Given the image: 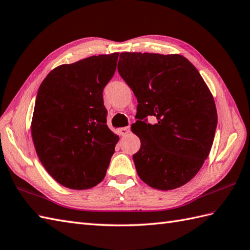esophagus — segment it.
<instances>
[{"instance_id":"34e87169","label":"esophagus","mask_w":250,"mask_h":250,"mask_svg":"<svg viewBox=\"0 0 250 250\" xmlns=\"http://www.w3.org/2000/svg\"><path fill=\"white\" fill-rule=\"evenodd\" d=\"M130 131H131L130 126H124V127H120V129H119V132H120L121 135H126L127 133H130Z\"/></svg>"}]
</instances>
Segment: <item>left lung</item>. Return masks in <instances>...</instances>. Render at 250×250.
I'll list each match as a JSON object with an SVG mask.
<instances>
[{
  "mask_svg": "<svg viewBox=\"0 0 250 250\" xmlns=\"http://www.w3.org/2000/svg\"><path fill=\"white\" fill-rule=\"evenodd\" d=\"M118 72L137 99L132 132L137 175L156 189L187 184L211 151L217 125L215 102L195 66L179 54L120 53ZM154 115L157 124L146 123Z\"/></svg>",
  "mask_w": 250,
  "mask_h": 250,
  "instance_id": "left-lung-1",
  "label": "left lung"
}]
</instances>
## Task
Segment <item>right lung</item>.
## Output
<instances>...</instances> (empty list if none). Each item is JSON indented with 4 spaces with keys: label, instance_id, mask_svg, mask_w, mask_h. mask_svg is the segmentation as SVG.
Returning <instances> with one entry per match:
<instances>
[{
    "label": "right lung",
    "instance_id": "right-lung-1",
    "mask_svg": "<svg viewBox=\"0 0 250 250\" xmlns=\"http://www.w3.org/2000/svg\"><path fill=\"white\" fill-rule=\"evenodd\" d=\"M118 55L59 66L39 86L31 125L34 146L49 175L68 188L96 187L115 152L119 137L106 125L102 92Z\"/></svg>",
    "mask_w": 250,
    "mask_h": 250
}]
</instances>
